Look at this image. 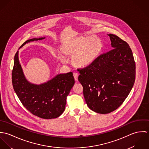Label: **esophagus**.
Here are the masks:
<instances>
[{"label": "esophagus", "instance_id": "obj_1", "mask_svg": "<svg viewBox=\"0 0 149 149\" xmlns=\"http://www.w3.org/2000/svg\"><path fill=\"white\" fill-rule=\"evenodd\" d=\"M73 76L74 78V80L77 81H78V77H79V74L77 73H73Z\"/></svg>", "mask_w": 149, "mask_h": 149}]
</instances>
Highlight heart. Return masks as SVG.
Wrapping results in <instances>:
<instances>
[{
  "mask_svg": "<svg viewBox=\"0 0 149 149\" xmlns=\"http://www.w3.org/2000/svg\"><path fill=\"white\" fill-rule=\"evenodd\" d=\"M103 48L101 40L96 36L76 37L65 43L63 51L65 54L72 57V63L76 67L84 68L92 64ZM60 61L65 60L61 54H58Z\"/></svg>",
  "mask_w": 149,
  "mask_h": 149,
  "instance_id": "1",
  "label": "heart"
}]
</instances>
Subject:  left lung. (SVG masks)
Returning <instances> with one entry per match:
<instances>
[{
    "instance_id": "left-lung-1",
    "label": "left lung",
    "mask_w": 149,
    "mask_h": 149,
    "mask_svg": "<svg viewBox=\"0 0 149 149\" xmlns=\"http://www.w3.org/2000/svg\"><path fill=\"white\" fill-rule=\"evenodd\" d=\"M107 35L113 49L78 69L87 106L102 114L113 111L123 103L135 79V64L128 44L114 34Z\"/></svg>"
}]
</instances>
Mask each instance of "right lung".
<instances>
[{"mask_svg":"<svg viewBox=\"0 0 149 149\" xmlns=\"http://www.w3.org/2000/svg\"><path fill=\"white\" fill-rule=\"evenodd\" d=\"M44 38L45 37L29 40L19 49L26 43ZM12 82L17 95L28 111L41 118L50 119L63 113L66 97L74 84V79L73 73L70 72L58 74L40 84L30 83L24 74L18 50L14 57Z\"/></svg>","mask_w":149,"mask_h":149,"instance_id":"obj_1","label":"right lung"}]
</instances>
